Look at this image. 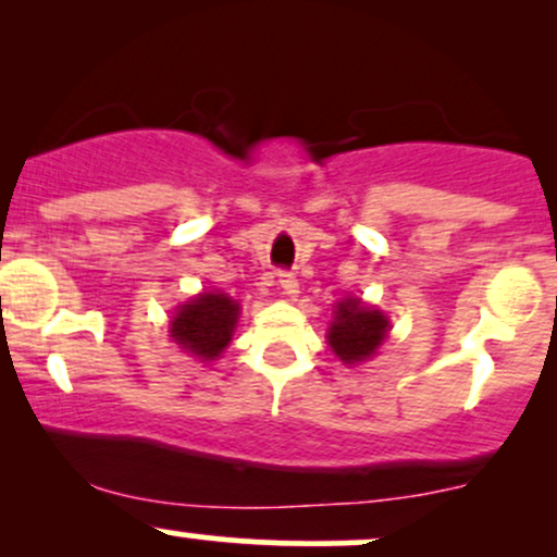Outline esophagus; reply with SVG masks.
<instances>
[{
	"mask_svg": "<svg viewBox=\"0 0 557 557\" xmlns=\"http://www.w3.org/2000/svg\"><path fill=\"white\" fill-rule=\"evenodd\" d=\"M280 287L287 298H296L298 296V280L293 272H280Z\"/></svg>",
	"mask_w": 557,
	"mask_h": 557,
	"instance_id": "34e87169",
	"label": "esophagus"
}]
</instances>
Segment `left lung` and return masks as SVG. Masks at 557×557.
I'll list each match as a JSON object with an SVG mask.
<instances>
[{
	"instance_id": "8db88e82",
	"label": "left lung",
	"mask_w": 557,
	"mask_h": 557,
	"mask_svg": "<svg viewBox=\"0 0 557 557\" xmlns=\"http://www.w3.org/2000/svg\"><path fill=\"white\" fill-rule=\"evenodd\" d=\"M335 319L327 327L332 354L343 363H361L372 359L389 332V319L361 298H343L335 306Z\"/></svg>"
}]
</instances>
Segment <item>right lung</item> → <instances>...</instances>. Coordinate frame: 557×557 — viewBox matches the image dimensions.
Returning <instances> with one entry per match:
<instances>
[{"mask_svg": "<svg viewBox=\"0 0 557 557\" xmlns=\"http://www.w3.org/2000/svg\"><path fill=\"white\" fill-rule=\"evenodd\" d=\"M238 317L240 304L227 293H198L194 300H185L175 309V317L170 319V337L198 361H214L233 341Z\"/></svg>", "mask_w": 557, "mask_h": 557, "instance_id": "1", "label": "right lung"}]
</instances>
